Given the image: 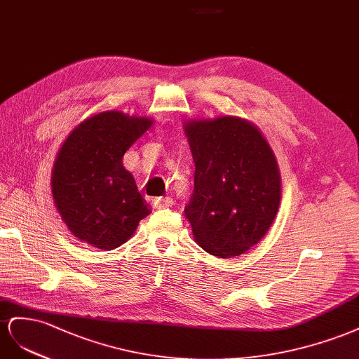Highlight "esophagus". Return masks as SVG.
Returning a JSON list of instances; mask_svg holds the SVG:
<instances>
[{
    "mask_svg": "<svg viewBox=\"0 0 359 359\" xmlns=\"http://www.w3.org/2000/svg\"><path fill=\"white\" fill-rule=\"evenodd\" d=\"M153 206L155 209H168L172 206V200L170 197H159L153 201Z\"/></svg>",
    "mask_w": 359,
    "mask_h": 359,
    "instance_id": "1",
    "label": "esophagus"
}]
</instances>
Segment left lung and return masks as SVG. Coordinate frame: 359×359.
Masks as SVG:
<instances>
[{"instance_id": "1", "label": "left lung", "mask_w": 359, "mask_h": 359, "mask_svg": "<svg viewBox=\"0 0 359 359\" xmlns=\"http://www.w3.org/2000/svg\"><path fill=\"white\" fill-rule=\"evenodd\" d=\"M183 126L196 163L185 208L194 239L212 255L236 257L260 242L278 212L276 158L262 132L243 118L222 116Z\"/></svg>"}]
</instances>
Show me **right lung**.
I'll return each instance as SVG.
<instances>
[{
	"label": "right lung",
	"mask_w": 359,
	"mask_h": 359,
	"mask_svg": "<svg viewBox=\"0 0 359 359\" xmlns=\"http://www.w3.org/2000/svg\"><path fill=\"white\" fill-rule=\"evenodd\" d=\"M149 117L104 111L70 132L54 162L53 197L75 238L99 250L125 243L151 212L123 155L150 129Z\"/></svg>",
	"instance_id": "add662e5"
}]
</instances>
